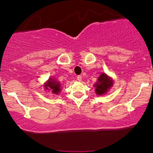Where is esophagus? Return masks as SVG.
Here are the masks:
<instances>
[{
    "label": "esophagus",
    "instance_id": "esophagus-1",
    "mask_svg": "<svg viewBox=\"0 0 153 153\" xmlns=\"http://www.w3.org/2000/svg\"><path fill=\"white\" fill-rule=\"evenodd\" d=\"M77 80H78V81H81V80H82L81 75H78V76H77Z\"/></svg>",
    "mask_w": 153,
    "mask_h": 153
}]
</instances>
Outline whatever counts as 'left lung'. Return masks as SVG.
Instances as JSON below:
<instances>
[{
    "label": "left lung",
    "instance_id": "obj_1",
    "mask_svg": "<svg viewBox=\"0 0 153 153\" xmlns=\"http://www.w3.org/2000/svg\"><path fill=\"white\" fill-rule=\"evenodd\" d=\"M113 81L108 78L106 74H101V76L98 79L97 83L95 85L96 94L99 95H102L106 94L108 89L111 87Z\"/></svg>",
    "mask_w": 153,
    "mask_h": 153
}]
</instances>
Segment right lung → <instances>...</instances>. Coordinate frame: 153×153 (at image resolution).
Instances as JSON below:
<instances>
[{"label":"right lung","instance_id":"obj_1","mask_svg":"<svg viewBox=\"0 0 153 153\" xmlns=\"http://www.w3.org/2000/svg\"><path fill=\"white\" fill-rule=\"evenodd\" d=\"M59 83L57 82L54 81V80H49L47 82V85H45L46 88L47 89H51L52 91L54 94H58L59 91H60V89H59Z\"/></svg>","mask_w":153,"mask_h":153}]
</instances>
